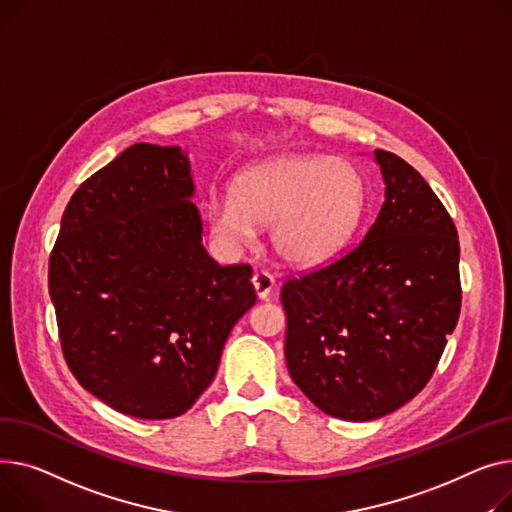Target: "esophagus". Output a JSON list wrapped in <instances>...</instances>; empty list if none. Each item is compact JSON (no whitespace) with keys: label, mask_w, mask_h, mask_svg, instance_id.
<instances>
[{"label":"esophagus","mask_w":512,"mask_h":512,"mask_svg":"<svg viewBox=\"0 0 512 512\" xmlns=\"http://www.w3.org/2000/svg\"><path fill=\"white\" fill-rule=\"evenodd\" d=\"M252 285L256 289V295L260 299H266L270 295V291L275 289V277L266 273V270H256L254 277H252Z\"/></svg>","instance_id":"34e87169"}]
</instances>
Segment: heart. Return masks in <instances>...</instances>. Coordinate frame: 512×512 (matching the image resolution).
<instances>
[{
  "label": "heart",
  "instance_id": "obj_1",
  "mask_svg": "<svg viewBox=\"0 0 512 512\" xmlns=\"http://www.w3.org/2000/svg\"><path fill=\"white\" fill-rule=\"evenodd\" d=\"M366 182L339 157L287 155L239 173L231 194L208 204L210 229L231 246H246L256 225L270 223V244L295 264L341 250L362 221Z\"/></svg>",
  "mask_w": 512,
  "mask_h": 512
}]
</instances>
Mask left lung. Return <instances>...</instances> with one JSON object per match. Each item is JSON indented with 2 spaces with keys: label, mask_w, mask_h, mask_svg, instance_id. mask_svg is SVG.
<instances>
[{
  "label": "left lung",
  "mask_w": 512,
  "mask_h": 512,
  "mask_svg": "<svg viewBox=\"0 0 512 512\" xmlns=\"http://www.w3.org/2000/svg\"><path fill=\"white\" fill-rule=\"evenodd\" d=\"M386 192L364 239L281 289L293 382L326 415L370 422L422 390L461 312L459 235L407 161L374 150Z\"/></svg>",
  "instance_id": "8db88e82"
}]
</instances>
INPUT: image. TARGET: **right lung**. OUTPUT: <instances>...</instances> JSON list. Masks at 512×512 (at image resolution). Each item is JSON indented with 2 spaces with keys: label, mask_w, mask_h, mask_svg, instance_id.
<instances>
[{
  "label": "right lung",
  "mask_w": 512,
  "mask_h": 512,
  "mask_svg": "<svg viewBox=\"0 0 512 512\" xmlns=\"http://www.w3.org/2000/svg\"><path fill=\"white\" fill-rule=\"evenodd\" d=\"M192 194L182 148L134 144L80 184L49 256L70 372L132 417L186 413L256 304L252 266H221L200 244Z\"/></svg>",
  "instance_id": "add662e5"
}]
</instances>
